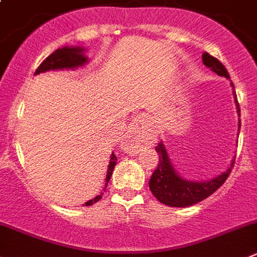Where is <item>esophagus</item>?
<instances>
[{"mask_svg": "<svg viewBox=\"0 0 257 257\" xmlns=\"http://www.w3.org/2000/svg\"><path fill=\"white\" fill-rule=\"evenodd\" d=\"M150 122V117L148 114H139L134 118L131 128L127 134L126 149L130 152H136V148L145 139V130H147L148 123Z\"/></svg>", "mask_w": 257, "mask_h": 257, "instance_id": "1", "label": "esophagus"}]
</instances>
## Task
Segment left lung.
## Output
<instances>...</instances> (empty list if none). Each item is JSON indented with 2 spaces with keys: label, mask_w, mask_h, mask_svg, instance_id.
Returning <instances> with one entry per match:
<instances>
[{
  "label": "left lung",
  "mask_w": 257,
  "mask_h": 257,
  "mask_svg": "<svg viewBox=\"0 0 257 257\" xmlns=\"http://www.w3.org/2000/svg\"><path fill=\"white\" fill-rule=\"evenodd\" d=\"M202 62L206 67L215 72L219 76H224L227 79H230L227 69H225L223 63L215 57L210 56L209 53L202 55ZM233 89V95H234V102H236L237 113L241 116V110H239L238 102H237V95L234 91V85L230 82ZM241 128V119H238V130ZM158 155H159V164L157 169L153 172L152 178L149 181V188L155 197H157L162 204L168 206H175V208H186V206H191L194 204L202 201L208 196L218 190L225 180L228 178L230 173V168L233 167L234 159L230 163V167L222 175L216 176L215 178H211L209 181H190L182 178L178 172H176L175 167L169 161L168 153H167L166 147L163 143H159L158 147L155 148ZM236 158V157H234Z\"/></svg>",
  "instance_id": "1"
}]
</instances>
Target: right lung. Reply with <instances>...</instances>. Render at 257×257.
<instances>
[{"mask_svg":"<svg viewBox=\"0 0 257 257\" xmlns=\"http://www.w3.org/2000/svg\"><path fill=\"white\" fill-rule=\"evenodd\" d=\"M86 48L84 47H62V48L56 49L52 55H49L43 62L39 65L37 70H35L34 75L41 74V72H47V71H56V70H75L77 67H82L89 62L88 56H85ZM117 157L114 155V153L110 154L109 164H108L107 168V175H105V182H104V190L107 187L108 182L110 180V176L113 173V169L116 166ZM102 195H98L94 199L86 201L84 205L90 206L95 202L99 201L102 199Z\"/></svg>","mask_w":257,"mask_h":257,"instance_id":"1","label":"right lung"}]
</instances>
